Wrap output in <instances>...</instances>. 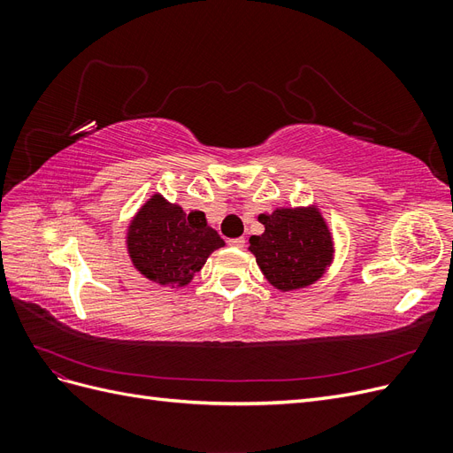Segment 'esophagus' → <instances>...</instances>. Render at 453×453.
<instances>
[{
    "mask_svg": "<svg viewBox=\"0 0 453 453\" xmlns=\"http://www.w3.org/2000/svg\"><path fill=\"white\" fill-rule=\"evenodd\" d=\"M228 245H232V248H245V240L243 238H232L228 240Z\"/></svg>",
    "mask_w": 453,
    "mask_h": 453,
    "instance_id": "1",
    "label": "esophagus"
}]
</instances>
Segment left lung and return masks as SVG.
Returning <instances> with one entry per match:
<instances>
[{
    "instance_id": "8db88e82",
    "label": "left lung",
    "mask_w": 453,
    "mask_h": 453,
    "mask_svg": "<svg viewBox=\"0 0 453 453\" xmlns=\"http://www.w3.org/2000/svg\"><path fill=\"white\" fill-rule=\"evenodd\" d=\"M258 221L265 234L250 238V251L273 287L293 291L321 278L333 242L318 210H276Z\"/></svg>"
}]
</instances>
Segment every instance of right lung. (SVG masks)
Masks as SVG:
<instances>
[{
	"label": "right lung",
	"mask_w": 453,
	"mask_h": 453,
	"mask_svg": "<svg viewBox=\"0 0 453 453\" xmlns=\"http://www.w3.org/2000/svg\"><path fill=\"white\" fill-rule=\"evenodd\" d=\"M223 245L202 211L185 213L180 205H172L158 195L143 205L128 230L134 266L162 285H187Z\"/></svg>",
	"instance_id": "1"
}]
</instances>
